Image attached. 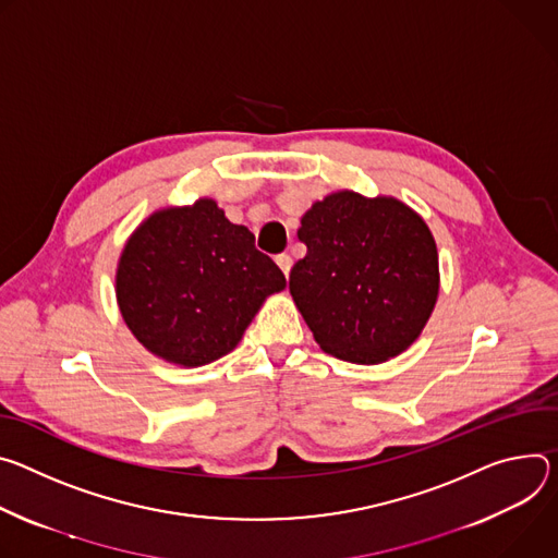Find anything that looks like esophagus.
<instances>
[{
  "instance_id": "esophagus-1",
  "label": "esophagus",
  "mask_w": 558,
  "mask_h": 558,
  "mask_svg": "<svg viewBox=\"0 0 558 558\" xmlns=\"http://www.w3.org/2000/svg\"><path fill=\"white\" fill-rule=\"evenodd\" d=\"M277 266L281 268V272L288 277L290 268H292V257L290 255H277Z\"/></svg>"
}]
</instances>
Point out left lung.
Masks as SVG:
<instances>
[{
  "instance_id": "left-lung-1",
  "label": "left lung",
  "mask_w": 558,
  "mask_h": 558,
  "mask_svg": "<svg viewBox=\"0 0 558 558\" xmlns=\"http://www.w3.org/2000/svg\"><path fill=\"white\" fill-rule=\"evenodd\" d=\"M307 245L290 294L319 348L375 365L408 350L439 296V253L427 223L395 197L337 191L301 217Z\"/></svg>"
}]
</instances>
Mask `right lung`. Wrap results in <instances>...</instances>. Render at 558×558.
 Instances as JSON below:
<instances>
[{
	"instance_id": "right-lung-1",
	"label": "right lung",
	"mask_w": 558,
	"mask_h": 558,
	"mask_svg": "<svg viewBox=\"0 0 558 558\" xmlns=\"http://www.w3.org/2000/svg\"><path fill=\"white\" fill-rule=\"evenodd\" d=\"M286 288L255 234L215 199L146 217L119 255L114 294L135 339L155 356L199 367L232 352L264 301Z\"/></svg>"
}]
</instances>
